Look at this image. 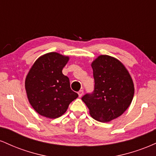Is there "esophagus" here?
<instances>
[{"label": "esophagus", "mask_w": 156, "mask_h": 156, "mask_svg": "<svg viewBox=\"0 0 156 156\" xmlns=\"http://www.w3.org/2000/svg\"><path fill=\"white\" fill-rule=\"evenodd\" d=\"M78 96H79V98H80V97H82V95H83V89L80 90L79 92H78Z\"/></svg>", "instance_id": "esophagus-1"}]
</instances>
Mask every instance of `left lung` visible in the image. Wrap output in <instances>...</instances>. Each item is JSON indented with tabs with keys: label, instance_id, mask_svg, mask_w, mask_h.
<instances>
[{
	"label": "left lung",
	"instance_id": "obj_1",
	"mask_svg": "<svg viewBox=\"0 0 156 156\" xmlns=\"http://www.w3.org/2000/svg\"><path fill=\"white\" fill-rule=\"evenodd\" d=\"M94 91L82 97L96 120L107 122L122 115L131 103L134 86L129 73L114 57L98 56L92 63Z\"/></svg>",
	"mask_w": 156,
	"mask_h": 156
}]
</instances>
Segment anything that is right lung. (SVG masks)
Instances as JSON below:
<instances>
[{"instance_id":"obj_1","label":"right lung","mask_w":156,"mask_h":156,"mask_svg":"<svg viewBox=\"0 0 156 156\" xmlns=\"http://www.w3.org/2000/svg\"><path fill=\"white\" fill-rule=\"evenodd\" d=\"M68 60V56L48 53L36 61L27 75L25 87L28 99L40 115L59 117L78 97L71 89L69 78L62 73Z\"/></svg>"}]
</instances>
